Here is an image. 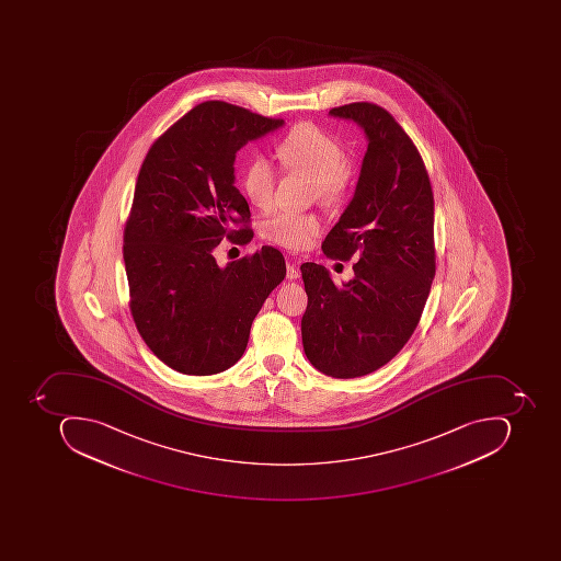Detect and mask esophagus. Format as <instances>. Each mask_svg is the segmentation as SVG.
Here are the masks:
<instances>
[{"instance_id":"1","label":"esophagus","mask_w":561,"mask_h":561,"mask_svg":"<svg viewBox=\"0 0 561 561\" xmlns=\"http://www.w3.org/2000/svg\"><path fill=\"white\" fill-rule=\"evenodd\" d=\"M286 278L288 279H298L300 278V270H298L297 264L286 263Z\"/></svg>"}]
</instances>
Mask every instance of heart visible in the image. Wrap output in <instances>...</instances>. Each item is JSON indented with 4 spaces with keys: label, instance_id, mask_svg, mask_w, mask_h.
I'll list each match as a JSON object with an SVG mask.
<instances>
[{
    "label": "heart",
    "instance_id": "1",
    "mask_svg": "<svg viewBox=\"0 0 561 561\" xmlns=\"http://www.w3.org/2000/svg\"><path fill=\"white\" fill-rule=\"evenodd\" d=\"M276 157L282 165L310 176L316 183L317 195L325 202L344 197L352 183V165L344 147L335 136L311 123L291 129L276 145ZM276 170L266 158H253L242 173V191L257 209H270L275 192ZM322 231V220L316 214L282 210L264 222L263 234L267 241L289 250H307Z\"/></svg>",
    "mask_w": 561,
    "mask_h": 561
}]
</instances>
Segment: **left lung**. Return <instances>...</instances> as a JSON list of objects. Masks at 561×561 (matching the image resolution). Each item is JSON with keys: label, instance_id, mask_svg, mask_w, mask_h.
I'll return each instance as SVG.
<instances>
[{"label": "left lung", "instance_id": "1", "mask_svg": "<svg viewBox=\"0 0 561 561\" xmlns=\"http://www.w3.org/2000/svg\"><path fill=\"white\" fill-rule=\"evenodd\" d=\"M366 133L357 187L322 242L330 260H357L335 285L322 264H301L308 305L304 351L330 378H360L404 347L435 278L433 191L422 154L394 117L373 103L333 107Z\"/></svg>", "mask_w": 561, "mask_h": 561}]
</instances>
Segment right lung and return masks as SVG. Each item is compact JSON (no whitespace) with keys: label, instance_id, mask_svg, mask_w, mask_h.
<instances>
[{"label":"right lung","instance_id":"1","mask_svg":"<svg viewBox=\"0 0 561 561\" xmlns=\"http://www.w3.org/2000/svg\"><path fill=\"white\" fill-rule=\"evenodd\" d=\"M282 125L206 101L151 145L139 169L123 238L129 310L145 344L173 370L210 376L234 366L285 278L272 245L226 267L213 254L224 239H253L250 206L234 187L236 153Z\"/></svg>","mask_w":561,"mask_h":561}]
</instances>
